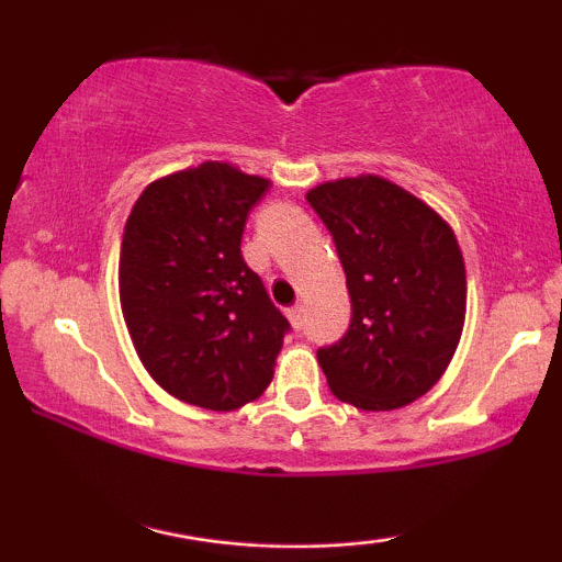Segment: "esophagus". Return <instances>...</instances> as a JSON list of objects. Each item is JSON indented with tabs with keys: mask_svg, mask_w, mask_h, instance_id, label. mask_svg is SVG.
I'll use <instances>...</instances> for the list:
<instances>
[{
	"mask_svg": "<svg viewBox=\"0 0 562 562\" xmlns=\"http://www.w3.org/2000/svg\"><path fill=\"white\" fill-rule=\"evenodd\" d=\"M301 317H303V308L301 306H290L288 308V319L295 330H301Z\"/></svg>",
	"mask_w": 562,
	"mask_h": 562,
	"instance_id": "obj_1",
	"label": "esophagus"
}]
</instances>
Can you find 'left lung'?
<instances>
[{"label":"left lung","mask_w":562,"mask_h":562,"mask_svg":"<svg viewBox=\"0 0 562 562\" xmlns=\"http://www.w3.org/2000/svg\"><path fill=\"white\" fill-rule=\"evenodd\" d=\"M306 200L330 229L351 295L348 333L317 351L327 385L367 412L412 404L447 372L465 327L454 229L378 173L322 182Z\"/></svg>","instance_id":"obj_1"}]
</instances>
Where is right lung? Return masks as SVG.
Listing matches in <instances>:
<instances>
[{"instance_id": "1", "label": "right lung", "mask_w": 562, "mask_h": 562, "mask_svg": "<svg viewBox=\"0 0 562 562\" xmlns=\"http://www.w3.org/2000/svg\"><path fill=\"white\" fill-rule=\"evenodd\" d=\"M267 190L269 179L205 160L147 184L126 218L121 312L139 362L184 404L240 409L274 378L288 319L240 254Z\"/></svg>"}]
</instances>
